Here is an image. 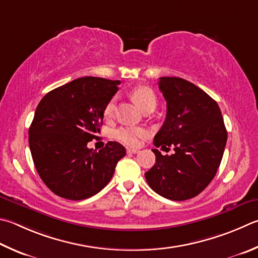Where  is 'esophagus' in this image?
I'll list each match as a JSON object with an SVG mask.
<instances>
[{
    "mask_svg": "<svg viewBox=\"0 0 258 258\" xmlns=\"http://www.w3.org/2000/svg\"><path fill=\"white\" fill-rule=\"evenodd\" d=\"M139 152V150H137V149H127V153L128 154H135V153H138Z\"/></svg>",
    "mask_w": 258,
    "mask_h": 258,
    "instance_id": "34e87169",
    "label": "esophagus"
}]
</instances>
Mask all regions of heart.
<instances>
[{
    "label": "heart",
    "instance_id": "1",
    "mask_svg": "<svg viewBox=\"0 0 258 258\" xmlns=\"http://www.w3.org/2000/svg\"><path fill=\"white\" fill-rule=\"evenodd\" d=\"M133 100L137 102L143 111L149 109H154L157 106V98L152 89L148 87H138L131 92ZM117 98L113 97L107 102L104 109V115L106 118H111L114 116L116 109ZM147 130L143 127H135V126H123L115 131V138L117 141L123 143L127 147H138L140 141L147 137Z\"/></svg>",
    "mask_w": 258,
    "mask_h": 258
}]
</instances>
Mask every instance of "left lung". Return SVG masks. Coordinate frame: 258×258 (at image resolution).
<instances>
[{
	"instance_id": "left-lung-1",
	"label": "left lung",
	"mask_w": 258,
	"mask_h": 258,
	"mask_svg": "<svg viewBox=\"0 0 258 258\" xmlns=\"http://www.w3.org/2000/svg\"><path fill=\"white\" fill-rule=\"evenodd\" d=\"M167 101L165 123L156 134L157 148H174L171 156L153 149L156 163L145 179L157 194L172 201L199 195L213 179L227 143V130L217 101L181 78H160Z\"/></svg>"
}]
</instances>
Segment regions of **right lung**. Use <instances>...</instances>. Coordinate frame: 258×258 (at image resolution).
<instances>
[{"instance_id":"add662e5","label":"right lung","mask_w":258,"mask_h":258,"mask_svg":"<svg viewBox=\"0 0 258 258\" xmlns=\"http://www.w3.org/2000/svg\"><path fill=\"white\" fill-rule=\"evenodd\" d=\"M120 81L86 77L49 91L37 106L29 127V147L45 185L60 198H91L108 184L126 154L118 142L99 151L88 148L97 139L104 109Z\"/></svg>"}]
</instances>
